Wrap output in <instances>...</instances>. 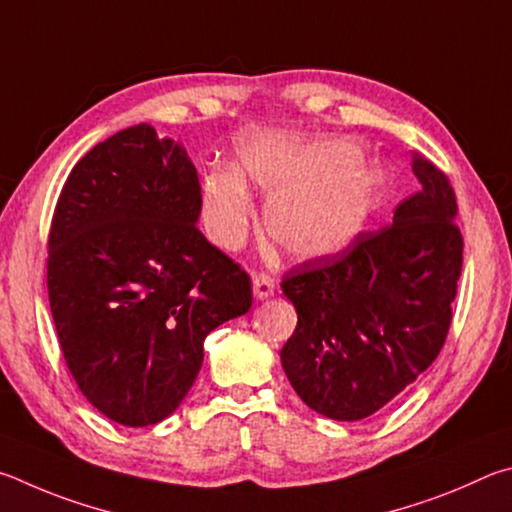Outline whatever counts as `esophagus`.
Instances as JSON below:
<instances>
[{
    "label": "esophagus",
    "mask_w": 512,
    "mask_h": 512,
    "mask_svg": "<svg viewBox=\"0 0 512 512\" xmlns=\"http://www.w3.org/2000/svg\"><path fill=\"white\" fill-rule=\"evenodd\" d=\"M276 292V283L270 274H254V294L256 299H270Z\"/></svg>",
    "instance_id": "34e87169"
}]
</instances>
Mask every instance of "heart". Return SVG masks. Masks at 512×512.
<instances>
[{
  "label": "heart",
  "mask_w": 512,
  "mask_h": 512,
  "mask_svg": "<svg viewBox=\"0 0 512 512\" xmlns=\"http://www.w3.org/2000/svg\"><path fill=\"white\" fill-rule=\"evenodd\" d=\"M238 170H211L202 184V211L211 238L238 247L251 222V197L241 177L272 195L265 209L270 236L297 258L342 251L369 213L373 175L348 141H297L261 128L240 134Z\"/></svg>",
  "instance_id": "heart-1"
}]
</instances>
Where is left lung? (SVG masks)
Returning a JSON list of instances; mask_svg holds the SVG:
<instances>
[{"label":"left lung","mask_w":512,"mask_h":512,"mask_svg":"<svg viewBox=\"0 0 512 512\" xmlns=\"http://www.w3.org/2000/svg\"><path fill=\"white\" fill-rule=\"evenodd\" d=\"M393 224L362 231L342 254L310 258L283 276L297 328L281 351L294 391L317 414L362 420L429 369L452 324L463 265L456 197L432 161Z\"/></svg>","instance_id":"1"}]
</instances>
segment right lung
Here are the masks:
<instances>
[{"label": "right lung", "instance_id": "right-lung-1", "mask_svg": "<svg viewBox=\"0 0 512 512\" xmlns=\"http://www.w3.org/2000/svg\"><path fill=\"white\" fill-rule=\"evenodd\" d=\"M202 188L186 150L146 123L71 170L49 229L53 324L78 389L114 423L179 407L204 339L251 308V279L197 229Z\"/></svg>", "mask_w": 512, "mask_h": 512}]
</instances>
